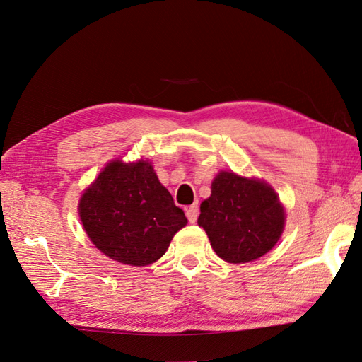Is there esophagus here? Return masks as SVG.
Segmentation results:
<instances>
[{"mask_svg":"<svg viewBox=\"0 0 362 362\" xmlns=\"http://www.w3.org/2000/svg\"><path fill=\"white\" fill-rule=\"evenodd\" d=\"M185 216H187L190 223H194L196 221H198V216H199V206H198V204L190 205L187 210H185Z\"/></svg>","mask_w":362,"mask_h":362,"instance_id":"1","label":"esophagus"}]
</instances>
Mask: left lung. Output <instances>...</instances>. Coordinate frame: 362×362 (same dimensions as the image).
<instances>
[{
	"label": "left lung",
	"instance_id": "obj_1",
	"mask_svg": "<svg viewBox=\"0 0 362 362\" xmlns=\"http://www.w3.org/2000/svg\"><path fill=\"white\" fill-rule=\"evenodd\" d=\"M198 225L218 257L240 264L266 255L278 243L286 210L266 181L221 170L211 196L201 204Z\"/></svg>",
	"mask_w": 362,
	"mask_h": 362
}]
</instances>
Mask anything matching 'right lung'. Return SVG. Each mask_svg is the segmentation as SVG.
Returning a JSON list of instances; mask_svg holds the SVG:
<instances>
[{"instance_id":"obj_1","label":"right lung","mask_w":362,"mask_h":362,"mask_svg":"<svg viewBox=\"0 0 362 362\" xmlns=\"http://www.w3.org/2000/svg\"><path fill=\"white\" fill-rule=\"evenodd\" d=\"M78 213L86 234L104 255L129 266L161 258L187 225L148 160H113L84 190Z\"/></svg>"}]
</instances>
